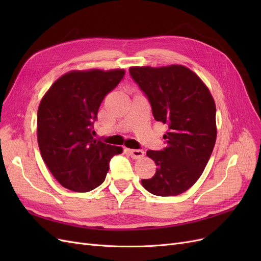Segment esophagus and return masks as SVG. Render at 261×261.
<instances>
[{
  "label": "esophagus",
  "instance_id": "1",
  "mask_svg": "<svg viewBox=\"0 0 261 261\" xmlns=\"http://www.w3.org/2000/svg\"><path fill=\"white\" fill-rule=\"evenodd\" d=\"M128 153L130 154L133 159H141L145 154L143 150L140 149H128Z\"/></svg>",
  "mask_w": 261,
  "mask_h": 261
}]
</instances>
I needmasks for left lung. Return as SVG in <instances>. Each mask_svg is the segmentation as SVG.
Returning <instances> with one entry per match:
<instances>
[{"mask_svg":"<svg viewBox=\"0 0 261 261\" xmlns=\"http://www.w3.org/2000/svg\"><path fill=\"white\" fill-rule=\"evenodd\" d=\"M129 73L148 97L154 120L169 126L167 147L147 151L156 171L141 184L156 196L179 195L200 177L215 147V100L199 76L183 65L133 66Z\"/></svg>","mask_w":261,"mask_h":261,"instance_id":"left-lung-1","label":"left lung"}]
</instances>
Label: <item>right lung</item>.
Segmentation results:
<instances>
[{
    "mask_svg": "<svg viewBox=\"0 0 261 261\" xmlns=\"http://www.w3.org/2000/svg\"><path fill=\"white\" fill-rule=\"evenodd\" d=\"M122 68L70 70L55 81L38 108L37 138L46 167L59 183L85 193L103 183L111 158L122 147L92 137L93 121L107 94L122 81Z\"/></svg>",
    "mask_w": 261,
    "mask_h": 261,
    "instance_id": "add662e5",
    "label": "right lung"
}]
</instances>
